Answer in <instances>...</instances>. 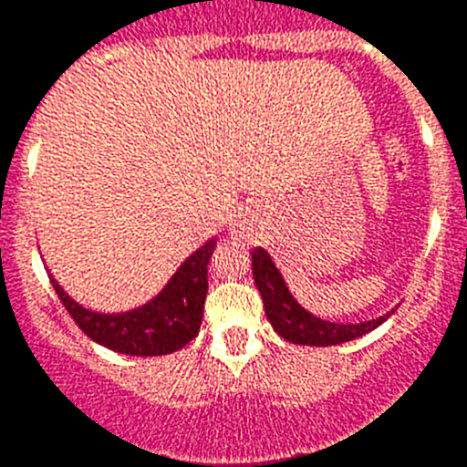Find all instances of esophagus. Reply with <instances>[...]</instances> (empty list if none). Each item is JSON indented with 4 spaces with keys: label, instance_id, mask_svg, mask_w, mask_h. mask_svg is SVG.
Instances as JSON below:
<instances>
[{
    "label": "esophagus",
    "instance_id": "34e87169",
    "mask_svg": "<svg viewBox=\"0 0 467 467\" xmlns=\"http://www.w3.org/2000/svg\"><path fill=\"white\" fill-rule=\"evenodd\" d=\"M247 229H250V226H247L245 217H238V220L231 224V234H236V236H247Z\"/></svg>",
    "mask_w": 467,
    "mask_h": 467
}]
</instances>
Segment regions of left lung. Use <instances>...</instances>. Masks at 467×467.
Segmentation results:
<instances>
[{
    "label": "left lung",
    "instance_id": "left-lung-1",
    "mask_svg": "<svg viewBox=\"0 0 467 467\" xmlns=\"http://www.w3.org/2000/svg\"><path fill=\"white\" fill-rule=\"evenodd\" d=\"M253 275L257 285L259 295L264 299V313L269 317L271 327L287 339L290 344L299 346H337L353 341L362 334L372 332L379 325L386 323V316H379L377 320H365V323H332L323 317L313 316L306 308L301 306L299 301L292 296V292L285 285L283 274L274 264L271 254L257 247L253 250Z\"/></svg>",
    "mask_w": 467,
    "mask_h": 467
}]
</instances>
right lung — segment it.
Segmentation results:
<instances>
[{"mask_svg": "<svg viewBox=\"0 0 467 467\" xmlns=\"http://www.w3.org/2000/svg\"><path fill=\"white\" fill-rule=\"evenodd\" d=\"M217 241H208L172 274L151 301L123 313H98L81 306L51 275V285L81 332L123 356H168L187 346L201 329L208 295V262Z\"/></svg>", "mask_w": 467, "mask_h": 467, "instance_id": "right-lung-1", "label": "right lung"}]
</instances>
